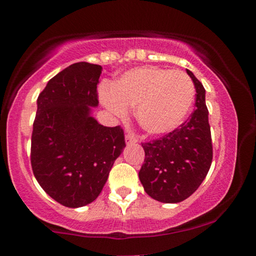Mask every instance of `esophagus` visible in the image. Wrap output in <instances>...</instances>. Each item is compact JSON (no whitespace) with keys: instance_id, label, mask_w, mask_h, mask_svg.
Instances as JSON below:
<instances>
[{"instance_id":"34e87169","label":"esophagus","mask_w":256,"mask_h":256,"mask_svg":"<svg viewBox=\"0 0 256 256\" xmlns=\"http://www.w3.org/2000/svg\"><path fill=\"white\" fill-rule=\"evenodd\" d=\"M125 140H126V144H134V143H137V138L132 134H126Z\"/></svg>"}]
</instances>
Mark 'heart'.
Wrapping results in <instances>:
<instances>
[{"label":"heart","instance_id":"b5f03b06","mask_svg":"<svg viewBox=\"0 0 256 256\" xmlns=\"http://www.w3.org/2000/svg\"><path fill=\"white\" fill-rule=\"evenodd\" d=\"M101 100L112 113L128 116L137 106V120L149 134H166L183 124L195 101V86L183 72L155 66L124 73L112 86L102 88Z\"/></svg>","mask_w":256,"mask_h":256}]
</instances>
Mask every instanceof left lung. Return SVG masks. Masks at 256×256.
I'll list each match as a JSON object with an SVG mask.
<instances>
[{
    "instance_id": "1",
    "label": "left lung",
    "mask_w": 256,
    "mask_h": 256,
    "mask_svg": "<svg viewBox=\"0 0 256 256\" xmlns=\"http://www.w3.org/2000/svg\"><path fill=\"white\" fill-rule=\"evenodd\" d=\"M196 110L186 122L164 137L142 143L144 164L138 176L146 192L164 204H178L198 190L210 168L212 136L206 106V90L192 71Z\"/></svg>"
}]
</instances>
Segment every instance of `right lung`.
Returning a JSON list of instances; mask_svg holds the SVG:
<instances>
[{
  "instance_id": "add662e5",
  "label": "right lung",
  "mask_w": 256,
  "mask_h": 256,
  "mask_svg": "<svg viewBox=\"0 0 256 256\" xmlns=\"http://www.w3.org/2000/svg\"><path fill=\"white\" fill-rule=\"evenodd\" d=\"M102 67L77 62L48 82L37 98L31 137V166L43 190L64 207L91 204L104 189L125 148L124 130L90 116L98 104Z\"/></svg>"
}]
</instances>
